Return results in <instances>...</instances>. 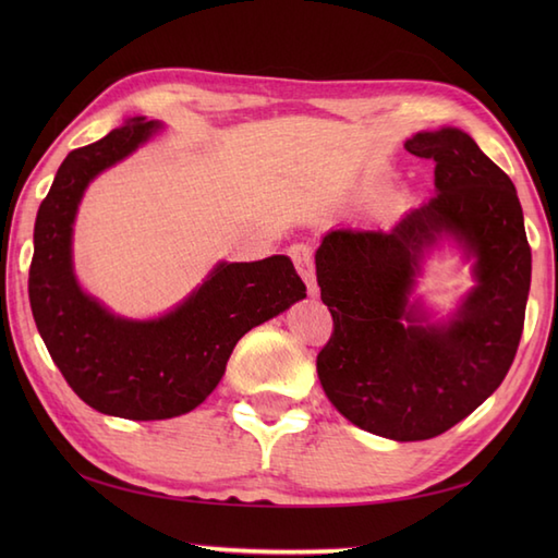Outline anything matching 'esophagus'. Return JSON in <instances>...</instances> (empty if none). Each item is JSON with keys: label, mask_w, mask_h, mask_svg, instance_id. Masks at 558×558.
I'll return each instance as SVG.
<instances>
[{"label": "esophagus", "mask_w": 558, "mask_h": 558, "mask_svg": "<svg viewBox=\"0 0 558 558\" xmlns=\"http://www.w3.org/2000/svg\"><path fill=\"white\" fill-rule=\"evenodd\" d=\"M290 258L294 268H298L300 276L306 282V290H310L312 298H316L318 286H316V272H314V258H312V248L306 244H292L290 246Z\"/></svg>", "instance_id": "1"}]
</instances>
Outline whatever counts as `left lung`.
Segmentation results:
<instances>
[{
  "label": "left lung",
  "instance_id": "1",
  "mask_svg": "<svg viewBox=\"0 0 558 558\" xmlns=\"http://www.w3.org/2000/svg\"><path fill=\"white\" fill-rule=\"evenodd\" d=\"M405 148L436 162V194L393 230L338 228L316 248V280L333 316L316 372L360 429L424 441L477 410L511 369L532 254L511 177L465 132H420ZM444 235L476 258L478 288L453 319L432 325L409 294L423 254Z\"/></svg>",
  "mask_w": 558,
  "mask_h": 558
}]
</instances>
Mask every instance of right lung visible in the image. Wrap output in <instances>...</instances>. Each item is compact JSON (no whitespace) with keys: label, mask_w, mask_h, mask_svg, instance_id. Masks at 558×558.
Wrapping results in <instances>:
<instances>
[{"label":"right lung","mask_w":558,"mask_h":558,"mask_svg":"<svg viewBox=\"0 0 558 558\" xmlns=\"http://www.w3.org/2000/svg\"><path fill=\"white\" fill-rule=\"evenodd\" d=\"M160 129L144 117L71 150L35 218L28 298L35 326L71 390L102 414L148 422L192 412L220 384L246 330L306 298L288 256L213 268L204 286L150 322L110 314L83 292L71 232L86 186Z\"/></svg>","instance_id":"1"}]
</instances>
